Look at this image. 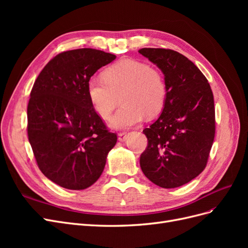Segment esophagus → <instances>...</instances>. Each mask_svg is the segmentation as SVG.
I'll use <instances>...</instances> for the list:
<instances>
[{"label": "esophagus", "instance_id": "1", "mask_svg": "<svg viewBox=\"0 0 248 248\" xmlns=\"http://www.w3.org/2000/svg\"><path fill=\"white\" fill-rule=\"evenodd\" d=\"M126 139H127V132L122 131L118 134V140L120 141H124V140H126Z\"/></svg>", "mask_w": 248, "mask_h": 248}]
</instances>
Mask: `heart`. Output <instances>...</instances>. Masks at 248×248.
Wrapping results in <instances>:
<instances>
[{"mask_svg": "<svg viewBox=\"0 0 248 248\" xmlns=\"http://www.w3.org/2000/svg\"><path fill=\"white\" fill-rule=\"evenodd\" d=\"M88 97L94 110L108 119L119 97L123 106L109 121L112 129H126L139 124L142 118L158 116L167 101V82L162 72L136 60H122L103 72V79L88 81Z\"/></svg>", "mask_w": 248, "mask_h": 248, "instance_id": "b5f03b06", "label": "heart"}]
</instances>
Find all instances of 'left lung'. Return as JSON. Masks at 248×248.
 I'll use <instances>...</instances> for the list:
<instances>
[{
	"label": "left lung",
	"mask_w": 248,
	"mask_h": 248,
	"mask_svg": "<svg viewBox=\"0 0 248 248\" xmlns=\"http://www.w3.org/2000/svg\"><path fill=\"white\" fill-rule=\"evenodd\" d=\"M139 52L162 71L168 89L161 115L142 130L148 146L140 155V169L154 184L175 188L206 168L215 136L213 93L204 74L178 51L141 48Z\"/></svg>",
	"instance_id": "1"
}]
</instances>
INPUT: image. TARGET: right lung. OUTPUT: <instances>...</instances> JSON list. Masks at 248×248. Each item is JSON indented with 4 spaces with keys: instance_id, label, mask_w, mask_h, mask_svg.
Here are the masks:
<instances>
[{
    "instance_id": "add662e5",
    "label": "right lung",
    "mask_w": 248,
    "mask_h": 248,
    "mask_svg": "<svg viewBox=\"0 0 248 248\" xmlns=\"http://www.w3.org/2000/svg\"><path fill=\"white\" fill-rule=\"evenodd\" d=\"M116 56L93 48L61 52L35 80L28 104V137L38 168L71 190L93 185L117 142L88 97V81Z\"/></svg>"
}]
</instances>
